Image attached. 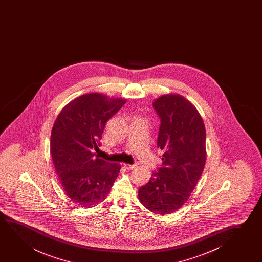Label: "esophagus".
Returning a JSON list of instances; mask_svg holds the SVG:
<instances>
[{
  "label": "esophagus",
  "mask_w": 262,
  "mask_h": 262,
  "mask_svg": "<svg viewBox=\"0 0 262 262\" xmlns=\"http://www.w3.org/2000/svg\"><path fill=\"white\" fill-rule=\"evenodd\" d=\"M123 166L128 170H133V169L136 168L138 165H128V164H123Z\"/></svg>",
  "instance_id": "34e87169"
}]
</instances>
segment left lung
Instances as JSON below:
<instances>
[{
	"mask_svg": "<svg viewBox=\"0 0 262 262\" xmlns=\"http://www.w3.org/2000/svg\"><path fill=\"white\" fill-rule=\"evenodd\" d=\"M153 106L161 121L158 147L163 163L138 196L148 210L168 215L188 201L204 170L206 129L196 107L179 94L163 95Z\"/></svg>",
	"mask_w": 262,
	"mask_h": 262,
	"instance_id": "8db88e82",
	"label": "left lung"
}]
</instances>
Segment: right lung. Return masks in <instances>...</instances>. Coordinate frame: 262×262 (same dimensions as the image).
I'll use <instances>...</instances> for the list:
<instances>
[{"instance_id":"1","label":"right lung","mask_w":262,"mask_h":262,"mask_svg":"<svg viewBox=\"0 0 262 262\" xmlns=\"http://www.w3.org/2000/svg\"><path fill=\"white\" fill-rule=\"evenodd\" d=\"M123 98L85 94L62 108L51 133L54 168L65 194L81 208L104 201L121 165L96 157L104 126L125 104Z\"/></svg>"}]
</instances>
